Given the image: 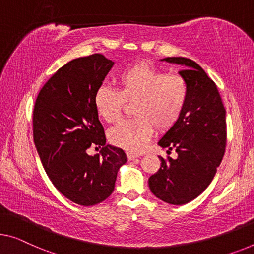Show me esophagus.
<instances>
[{
    "mask_svg": "<svg viewBox=\"0 0 254 254\" xmlns=\"http://www.w3.org/2000/svg\"><path fill=\"white\" fill-rule=\"evenodd\" d=\"M127 157L128 161H133L134 158L139 157V155H135V154H133V153H127Z\"/></svg>",
    "mask_w": 254,
    "mask_h": 254,
    "instance_id": "esophagus-1",
    "label": "esophagus"
}]
</instances>
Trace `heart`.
Here are the masks:
<instances>
[{
	"label": "heart",
	"instance_id": "heart-1",
	"mask_svg": "<svg viewBox=\"0 0 254 254\" xmlns=\"http://www.w3.org/2000/svg\"><path fill=\"white\" fill-rule=\"evenodd\" d=\"M119 91L101 86L94 94V108L107 123L123 115L126 104H133L135 119L124 121L108 133L111 143L130 153H140L156 128L165 133L179 122L189 90L181 75L166 74L147 63H137L119 76Z\"/></svg>",
	"mask_w": 254,
	"mask_h": 254
}]
</instances>
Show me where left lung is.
Here are the masks:
<instances>
[{
  "label": "left lung",
  "instance_id": "8db88e82",
  "mask_svg": "<svg viewBox=\"0 0 254 254\" xmlns=\"http://www.w3.org/2000/svg\"><path fill=\"white\" fill-rule=\"evenodd\" d=\"M183 65L189 96L183 116L158 145L176 150L177 158L161 160V168L148 180L153 194L165 203L183 205L205 190L224 157L227 142L226 109L215 83L191 59L168 57Z\"/></svg>",
  "mask_w": 254,
  "mask_h": 254
}]
</instances>
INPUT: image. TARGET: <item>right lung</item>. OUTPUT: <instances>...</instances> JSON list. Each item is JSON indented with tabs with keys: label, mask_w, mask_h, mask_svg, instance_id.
I'll return each mask as SVG.
<instances>
[{
	"label": "right lung",
	"mask_w": 254,
	"mask_h": 254,
	"mask_svg": "<svg viewBox=\"0 0 254 254\" xmlns=\"http://www.w3.org/2000/svg\"><path fill=\"white\" fill-rule=\"evenodd\" d=\"M114 65L100 54L59 68L40 90L33 111V138L49 179L71 202L96 205L112 194L123 149L105 145L94 94ZM101 148L90 157V145Z\"/></svg>",
	"instance_id": "right-lung-1"
}]
</instances>
